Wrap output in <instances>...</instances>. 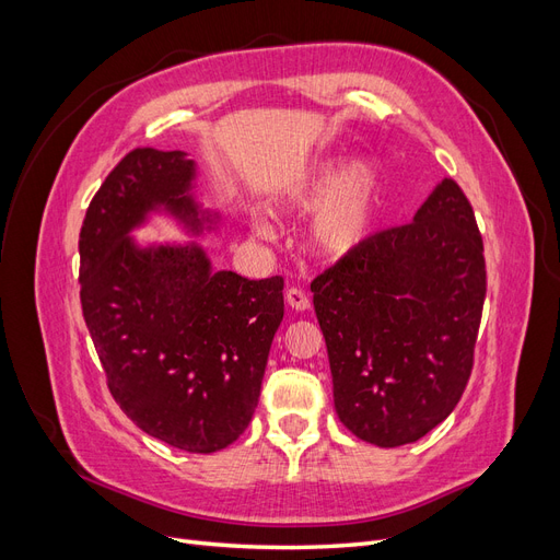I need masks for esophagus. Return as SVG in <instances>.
I'll return each mask as SVG.
<instances>
[{"label": "esophagus", "mask_w": 560, "mask_h": 560, "mask_svg": "<svg viewBox=\"0 0 560 560\" xmlns=\"http://www.w3.org/2000/svg\"><path fill=\"white\" fill-rule=\"evenodd\" d=\"M284 299L294 311H308L311 308V299L306 296V292H303V290H296V287H290V290H287V294H284Z\"/></svg>", "instance_id": "obj_1"}]
</instances>
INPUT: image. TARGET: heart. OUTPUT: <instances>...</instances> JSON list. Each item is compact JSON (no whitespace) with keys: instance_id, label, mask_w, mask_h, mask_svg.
<instances>
[{"instance_id":"obj_1","label":"heart","mask_w":560,"mask_h":560,"mask_svg":"<svg viewBox=\"0 0 560 560\" xmlns=\"http://www.w3.org/2000/svg\"><path fill=\"white\" fill-rule=\"evenodd\" d=\"M381 202V177L366 159L331 156L313 165L290 189L276 198L273 210L287 214L315 212L311 245L327 259H343L374 233ZM259 233L266 229L259 224Z\"/></svg>"}]
</instances>
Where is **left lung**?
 Instances as JSON below:
<instances>
[{"mask_svg": "<svg viewBox=\"0 0 560 560\" xmlns=\"http://www.w3.org/2000/svg\"><path fill=\"white\" fill-rule=\"evenodd\" d=\"M334 406L362 442H418L460 401L486 299L483 241L451 177L413 222L381 231L311 282Z\"/></svg>", "mask_w": 560, "mask_h": 560, "instance_id": "obj_1", "label": "left lung"}]
</instances>
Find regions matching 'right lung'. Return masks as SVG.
<instances>
[{"label":"right lung","mask_w":560,"mask_h":560,"mask_svg":"<svg viewBox=\"0 0 560 560\" xmlns=\"http://www.w3.org/2000/svg\"><path fill=\"white\" fill-rule=\"evenodd\" d=\"M196 163L151 147L126 154L93 196L79 233L81 311L107 387L142 432L214 453L257 409L284 315L280 276L212 270L202 247H140L130 231L163 210L200 233L217 219L191 194Z\"/></svg>","instance_id":"right-lung-1"}]
</instances>
